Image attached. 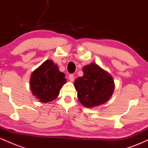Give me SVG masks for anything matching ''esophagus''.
<instances>
[{
	"instance_id": "obj_1",
	"label": "esophagus",
	"mask_w": 148,
	"mask_h": 148,
	"mask_svg": "<svg viewBox=\"0 0 148 148\" xmlns=\"http://www.w3.org/2000/svg\"><path fill=\"white\" fill-rule=\"evenodd\" d=\"M74 74H69V80H70L71 81H74Z\"/></svg>"
}]
</instances>
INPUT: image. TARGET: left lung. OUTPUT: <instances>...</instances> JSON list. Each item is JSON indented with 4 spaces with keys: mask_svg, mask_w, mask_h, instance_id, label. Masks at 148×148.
I'll return each mask as SVG.
<instances>
[{
    "mask_svg": "<svg viewBox=\"0 0 148 148\" xmlns=\"http://www.w3.org/2000/svg\"><path fill=\"white\" fill-rule=\"evenodd\" d=\"M84 75L75 80L79 101L87 108L103 104L110 99L114 91L113 77L97 64L83 67Z\"/></svg>",
    "mask_w": 148,
    "mask_h": 148,
    "instance_id": "8db88e82",
    "label": "left lung"
}]
</instances>
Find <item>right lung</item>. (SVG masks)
Returning <instances> with one entry per match:
<instances>
[{
	"instance_id": "1",
	"label": "right lung",
	"mask_w": 148,
	"mask_h": 148,
	"mask_svg": "<svg viewBox=\"0 0 148 148\" xmlns=\"http://www.w3.org/2000/svg\"><path fill=\"white\" fill-rule=\"evenodd\" d=\"M58 69L57 64L47 60L32 73L30 88L41 102L47 103L57 98L60 88L67 82L64 73Z\"/></svg>"
}]
</instances>
